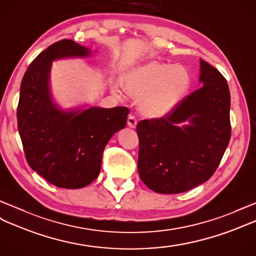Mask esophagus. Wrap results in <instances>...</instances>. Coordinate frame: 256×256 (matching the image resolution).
I'll return each mask as SVG.
<instances>
[{
    "mask_svg": "<svg viewBox=\"0 0 256 256\" xmlns=\"http://www.w3.org/2000/svg\"><path fill=\"white\" fill-rule=\"evenodd\" d=\"M127 124L130 128H136V124H138V120H136V118L134 115H129L127 118Z\"/></svg>",
    "mask_w": 256,
    "mask_h": 256,
    "instance_id": "1",
    "label": "esophagus"
}]
</instances>
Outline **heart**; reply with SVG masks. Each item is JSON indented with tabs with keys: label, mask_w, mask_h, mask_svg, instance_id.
<instances>
[{
	"label": "heart",
	"mask_w": 256,
	"mask_h": 256,
	"mask_svg": "<svg viewBox=\"0 0 256 256\" xmlns=\"http://www.w3.org/2000/svg\"><path fill=\"white\" fill-rule=\"evenodd\" d=\"M124 88L139 98V108L150 117H162L175 108L188 91L189 72L182 65L148 62L134 67L124 80ZM116 92L118 86H114Z\"/></svg>",
	"instance_id": "heart-1"
}]
</instances>
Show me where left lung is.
<instances>
[{
    "label": "left lung",
    "instance_id": "left-lung-1",
    "mask_svg": "<svg viewBox=\"0 0 256 256\" xmlns=\"http://www.w3.org/2000/svg\"><path fill=\"white\" fill-rule=\"evenodd\" d=\"M202 86L160 118L136 124L138 172L158 193L172 194L208 180L220 165L232 136L230 92L225 77L200 60ZM190 121L180 128L178 124Z\"/></svg>",
    "mask_w": 256,
    "mask_h": 256
}]
</instances>
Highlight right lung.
Returning a JSON list of instances; mask_svg holds the SVG:
<instances>
[{"label":"right lung","instance_id":"right-lung-1","mask_svg":"<svg viewBox=\"0 0 256 256\" xmlns=\"http://www.w3.org/2000/svg\"><path fill=\"white\" fill-rule=\"evenodd\" d=\"M89 52L72 40L55 42L31 62L20 84L17 124L24 156L34 172L60 188L79 189L91 184L101 170L108 140L127 124L129 110L124 106L67 113L52 102V60Z\"/></svg>","mask_w":256,"mask_h":256}]
</instances>
